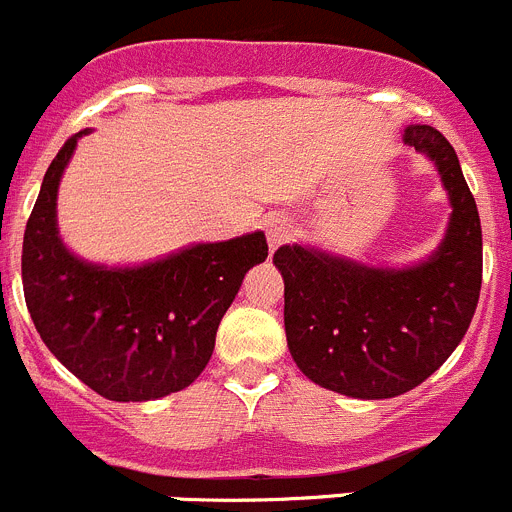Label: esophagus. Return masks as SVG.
<instances>
[{"label":"esophagus","instance_id":"1","mask_svg":"<svg viewBox=\"0 0 512 512\" xmlns=\"http://www.w3.org/2000/svg\"><path fill=\"white\" fill-rule=\"evenodd\" d=\"M262 229H265V237H267V245H270V250H275V247H280L283 242H288L290 232H293L288 219L280 214L265 216V219H262Z\"/></svg>","mask_w":512,"mask_h":512}]
</instances>
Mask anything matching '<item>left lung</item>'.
Returning a JSON list of instances; mask_svg holds the SVG:
<instances>
[{"instance_id": "8db88e82", "label": "left lung", "mask_w": 512, "mask_h": 512, "mask_svg": "<svg viewBox=\"0 0 512 512\" xmlns=\"http://www.w3.org/2000/svg\"><path fill=\"white\" fill-rule=\"evenodd\" d=\"M400 137L434 163L451 206L431 255L370 265L303 242L273 255L285 283L290 357L311 382L359 400L395 398L434 375L480 301V214L457 153L428 124H408Z\"/></svg>"}]
</instances>
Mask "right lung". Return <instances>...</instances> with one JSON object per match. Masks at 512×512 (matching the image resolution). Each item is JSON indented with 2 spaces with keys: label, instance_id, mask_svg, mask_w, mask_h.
<instances>
[{
  "label": "right lung",
  "instance_id": "add662e5",
  "mask_svg": "<svg viewBox=\"0 0 512 512\" xmlns=\"http://www.w3.org/2000/svg\"><path fill=\"white\" fill-rule=\"evenodd\" d=\"M89 132L55 155L27 222V311L45 347L94 393L119 403L158 400L188 388L209 365L247 270L265 262V234L193 242L137 265L78 257L58 229V188Z\"/></svg>",
  "mask_w": 512,
  "mask_h": 512
}]
</instances>
